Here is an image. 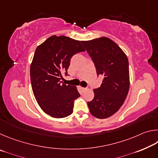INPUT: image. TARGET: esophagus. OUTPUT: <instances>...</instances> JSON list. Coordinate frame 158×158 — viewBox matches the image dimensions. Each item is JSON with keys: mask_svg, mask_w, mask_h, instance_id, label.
Here are the masks:
<instances>
[{"mask_svg": "<svg viewBox=\"0 0 158 158\" xmlns=\"http://www.w3.org/2000/svg\"><path fill=\"white\" fill-rule=\"evenodd\" d=\"M81 90H82L83 92H84V91H85V90H87L88 89H87V88H81Z\"/></svg>", "mask_w": 158, "mask_h": 158, "instance_id": "esophagus-1", "label": "esophagus"}]
</instances>
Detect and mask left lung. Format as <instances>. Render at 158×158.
<instances>
[{
	"instance_id": "8db88e82",
	"label": "left lung",
	"mask_w": 158,
	"mask_h": 158,
	"mask_svg": "<svg viewBox=\"0 0 158 158\" xmlns=\"http://www.w3.org/2000/svg\"><path fill=\"white\" fill-rule=\"evenodd\" d=\"M95 64L98 75L103 77L100 87L93 90L88 102L90 114L98 118L110 117L119 110L130 88L127 57L116 42L106 37L81 41Z\"/></svg>"
}]
</instances>
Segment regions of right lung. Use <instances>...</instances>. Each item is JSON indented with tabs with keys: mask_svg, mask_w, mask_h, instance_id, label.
Listing matches in <instances>:
<instances>
[{
	"mask_svg": "<svg viewBox=\"0 0 158 158\" xmlns=\"http://www.w3.org/2000/svg\"><path fill=\"white\" fill-rule=\"evenodd\" d=\"M81 52H85L81 42L64 35L51 36L36 48L30 69L32 89L42 111L53 118L69 116L80 96L76 86L60 79L68 74L71 58Z\"/></svg>",
	"mask_w": 158,
	"mask_h": 158,
	"instance_id": "add662e5",
	"label": "right lung"
}]
</instances>
